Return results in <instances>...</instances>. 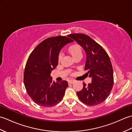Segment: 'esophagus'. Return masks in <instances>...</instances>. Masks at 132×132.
<instances>
[{
  "mask_svg": "<svg viewBox=\"0 0 132 132\" xmlns=\"http://www.w3.org/2000/svg\"><path fill=\"white\" fill-rule=\"evenodd\" d=\"M75 82V81L74 80H70L69 81V83H70V84H73Z\"/></svg>",
  "mask_w": 132,
  "mask_h": 132,
  "instance_id": "obj_1",
  "label": "esophagus"
}]
</instances>
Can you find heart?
<instances>
[{
  "label": "heart",
  "mask_w": 132,
  "mask_h": 132,
  "mask_svg": "<svg viewBox=\"0 0 132 132\" xmlns=\"http://www.w3.org/2000/svg\"><path fill=\"white\" fill-rule=\"evenodd\" d=\"M69 52L70 54L71 55V56L73 58L77 57H81L82 56V50L81 47L78 44H74L72 45L69 48ZM63 57V54L62 53H60L58 56V60L60 61L62 58Z\"/></svg>",
  "instance_id": "b5f03b06"
}]
</instances>
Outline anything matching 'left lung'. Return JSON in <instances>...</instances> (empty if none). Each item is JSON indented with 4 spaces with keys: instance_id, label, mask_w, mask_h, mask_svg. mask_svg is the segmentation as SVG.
Returning <instances> with one entry per match:
<instances>
[{
    "instance_id": "left-lung-1",
    "label": "left lung",
    "mask_w": 132,
    "mask_h": 132,
    "mask_svg": "<svg viewBox=\"0 0 132 132\" xmlns=\"http://www.w3.org/2000/svg\"><path fill=\"white\" fill-rule=\"evenodd\" d=\"M82 46L86 52V61L85 70L92 78V82L86 85L77 94L81 102L85 104L94 106L106 100L112 89L113 72L111 62L103 47L88 36L82 33L68 35Z\"/></svg>"
}]
</instances>
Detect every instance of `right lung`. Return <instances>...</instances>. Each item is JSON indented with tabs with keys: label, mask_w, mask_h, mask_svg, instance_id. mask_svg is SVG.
Segmentation results:
<instances>
[{
	"label": "right lung",
	"mask_w": 132,
	"mask_h": 132,
	"mask_svg": "<svg viewBox=\"0 0 132 132\" xmlns=\"http://www.w3.org/2000/svg\"><path fill=\"white\" fill-rule=\"evenodd\" d=\"M73 42L68 37L46 38L30 54L24 74V83L28 94L37 104L49 107L60 103L68 87V82H55L50 74L58 63L61 50Z\"/></svg>",
	"instance_id": "add662e5"
}]
</instances>
